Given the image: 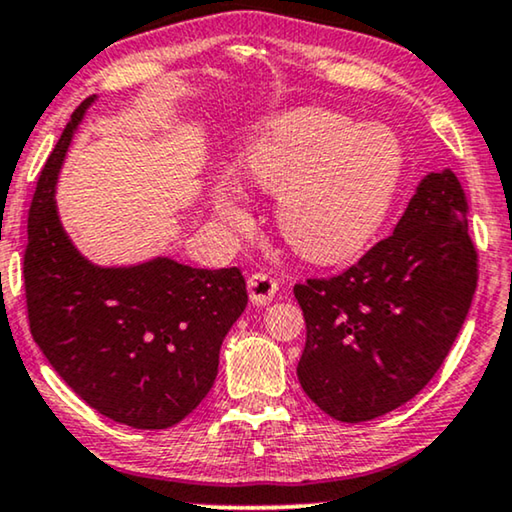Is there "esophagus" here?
<instances>
[{
    "instance_id": "1",
    "label": "esophagus",
    "mask_w": 512,
    "mask_h": 512,
    "mask_svg": "<svg viewBox=\"0 0 512 512\" xmlns=\"http://www.w3.org/2000/svg\"><path fill=\"white\" fill-rule=\"evenodd\" d=\"M248 292H250L252 304L257 306L269 304L278 292V281L274 276L264 274V271H257V274H252L248 278Z\"/></svg>"
}]
</instances>
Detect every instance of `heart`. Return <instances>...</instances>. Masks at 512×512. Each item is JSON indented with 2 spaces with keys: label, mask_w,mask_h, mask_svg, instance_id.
Masks as SVG:
<instances>
[{
  "label": "heart",
  "mask_w": 512,
  "mask_h": 512,
  "mask_svg": "<svg viewBox=\"0 0 512 512\" xmlns=\"http://www.w3.org/2000/svg\"><path fill=\"white\" fill-rule=\"evenodd\" d=\"M403 147L384 126L358 128L323 109H304L271 126L241 156L238 177L281 196L278 229L288 245L316 262H337L365 245L391 208L403 175ZM215 210L241 224L234 187L215 189Z\"/></svg>",
  "instance_id": "heart-1"
}]
</instances>
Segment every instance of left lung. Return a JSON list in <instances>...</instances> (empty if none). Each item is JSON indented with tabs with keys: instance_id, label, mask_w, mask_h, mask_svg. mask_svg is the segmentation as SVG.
I'll return each instance as SVG.
<instances>
[{
	"instance_id": "obj_1",
	"label": "left lung",
	"mask_w": 512,
	"mask_h": 512,
	"mask_svg": "<svg viewBox=\"0 0 512 512\" xmlns=\"http://www.w3.org/2000/svg\"><path fill=\"white\" fill-rule=\"evenodd\" d=\"M475 288L466 192L452 170L426 175L391 236L342 274L295 285L304 393L346 424L398 410L445 363Z\"/></svg>"
}]
</instances>
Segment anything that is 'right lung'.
<instances>
[{
    "instance_id": "right-lung-1",
    "label": "right lung",
    "mask_w": 512,
    "mask_h": 512,
    "mask_svg": "<svg viewBox=\"0 0 512 512\" xmlns=\"http://www.w3.org/2000/svg\"><path fill=\"white\" fill-rule=\"evenodd\" d=\"M91 102L72 112L27 215V320L46 360L86 405L119 424L159 431L194 412L213 388L220 346L248 290L238 267L194 269L159 257L100 269L74 250L53 192Z\"/></svg>"
}]
</instances>
